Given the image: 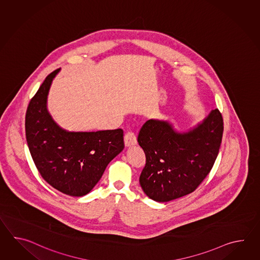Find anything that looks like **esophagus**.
<instances>
[{
	"label": "esophagus",
	"instance_id": "esophagus-1",
	"mask_svg": "<svg viewBox=\"0 0 260 260\" xmlns=\"http://www.w3.org/2000/svg\"><path fill=\"white\" fill-rule=\"evenodd\" d=\"M137 144V138L134 133L129 132L124 136V146L125 148L133 147Z\"/></svg>",
	"mask_w": 260,
	"mask_h": 260
}]
</instances>
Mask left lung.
Returning <instances> with one entry per match:
<instances>
[{
	"label": "left lung",
	"instance_id": "obj_1",
	"mask_svg": "<svg viewBox=\"0 0 260 260\" xmlns=\"http://www.w3.org/2000/svg\"><path fill=\"white\" fill-rule=\"evenodd\" d=\"M223 130L217 109L188 132H177L168 121L145 122L138 142L146 155L139 177L146 195L165 203L193 192L216 161Z\"/></svg>",
	"mask_w": 260,
	"mask_h": 260
}]
</instances>
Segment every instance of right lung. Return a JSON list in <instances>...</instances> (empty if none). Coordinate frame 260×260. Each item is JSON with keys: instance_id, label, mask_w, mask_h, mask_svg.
<instances>
[{"instance_id": "right-lung-1", "label": "right lung", "mask_w": 260, "mask_h": 260, "mask_svg": "<svg viewBox=\"0 0 260 260\" xmlns=\"http://www.w3.org/2000/svg\"><path fill=\"white\" fill-rule=\"evenodd\" d=\"M45 78L29 101L25 128L29 152L42 177L62 193L81 197L100 181L106 167L124 148L122 129L70 132L47 111L50 86L59 72Z\"/></svg>"}]
</instances>
